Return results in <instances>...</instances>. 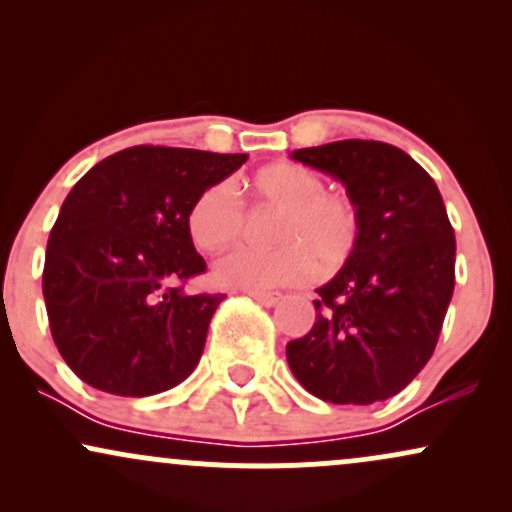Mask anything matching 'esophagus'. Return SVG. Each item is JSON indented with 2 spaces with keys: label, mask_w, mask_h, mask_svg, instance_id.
Here are the masks:
<instances>
[{
  "label": "esophagus",
  "mask_w": 512,
  "mask_h": 512,
  "mask_svg": "<svg viewBox=\"0 0 512 512\" xmlns=\"http://www.w3.org/2000/svg\"><path fill=\"white\" fill-rule=\"evenodd\" d=\"M250 298H255L260 305H267V308H272L281 301V293H264V291H250Z\"/></svg>",
  "instance_id": "esophagus-1"
}]
</instances>
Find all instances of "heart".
I'll return each instance as SVG.
<instances>
[{"mask_svg": "<svg viewBox=\"0 0 512 512\" xmlns=\"http://www.w3.org/2000/svg\"><path fill=\"white\" fill-rule=\"evenodd\" d=\"M257 202L284 209L274 228L276 248H243L223 255L214 267L216 284L236 291H272L301 284L313 274L334 272L354 257L361 243V214L325 180L301 163H272L252 175ZM187 231L197 248L221 250L245 231V207L231 182L221 180L199 192L187 211Z\"/></svg>", "mask_w": 512, "mask_h": 512, "instance_id": "1", "label": "heart"}]
</instances>
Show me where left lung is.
Returning <instances> with one entry per match:
<instances>
[{
	"instance_id": "8db88e82",
	"label": "left lung",
	"mask_w": 512,
	"mask_h": 512,
	"mask_svg": "<svg viewBox=\"0 0 512 512\" xmlns=\"http://www.w3.org/2000/svg\"><path fill=\"white\" fill-rule=\"evenodd\" d=\"M361 214V243L317 291L315 325L286 344L291 373L332 404L395 397L426 366L455 289V231L431 175L385 142L296 149Z\"/></svg>"
}]
</instances>
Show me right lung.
Returning a JSON list of instances; mask_svg holds the SVG:
<instances>
[{
    "mask_svg": "<svg viewBox=\"0 0 512 512\" xmlns=\"http://www.w3.org/2000/svg\"><path fill=\"white\" fill-rule=\"evenodd\" d=\"M248 154L132 146L72 187L45 250L52 339L86 385L120 397L175 387L202 358L223 293H185L207 262L187 211Z\"/></svg>",
    "mask_w": 512,
    "mask_h": 512,
    "instance_id": "obj_1",
    "label": "right lung"
}]
</instances>
